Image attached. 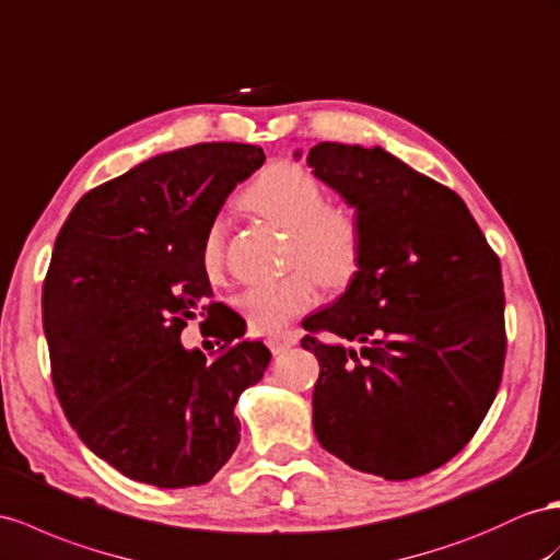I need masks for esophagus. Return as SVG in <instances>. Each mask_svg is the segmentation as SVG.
I'll list each match as a JSON object with an SVG mask.
<instances>
[{
  "instance_id": "34e87169",
  "label": "esophagus",
  "mask_w": 560,
  "mask_h": 560,
  "mask_svg": "<svg viewBox=\"0 0 560 560\" xmlns=\"http://www.w3.org/2000/svg\"><path fill=\"white\" fill-rule=\"evenodd\" d=\"M295 342H298V336L293 331H277V334H269L267 336V346H269V350L275 352V354H281V352H285L289 348H293Z\"/></svg>"
}]
</instances>
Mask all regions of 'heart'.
I'll return each instance as SVG.
<instances>
[{
  "instance_id": "heart-1",
  "label": "heart",
  "mask_w": 560,
  "mask_h": 560,
  "mask_svg": "<svg viewBox=\"0 0 560 560\" xmlns=\"http://www.w3.org/2000/svg\"><path fill=\"white\" fill-rule=\"evenodd\" d=\"M322 198V184L293 161L269 163L243 194V203L253 212L289 229L285 262L300 265L281 279L250 285L236 298V307L255 331H281L319 303V279L340 289L360 269V220L348 206ZM200 265L208 279L224 277L226 224L222 218L208 226Z\"/></svg>"
}]
</instances>
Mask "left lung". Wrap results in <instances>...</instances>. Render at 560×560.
I'll use <instances>...</instances> for the list:
<instances>
[{
  "label": "left lung",
  "mask_w": 560,
  "mask_h": 560,
  "mask_svg": "<svg viewBox=\"0 0 560 560\" xmlns=\"http://www.w3.org/2000/svg\"><path fill=\"white\" fill-rule=\"evenodd\" d=\"M307 165L362 226L348 291L303 322L300 346L322 366L314 433L362 472L425 476L466 447L497 397L506 357L499 257L462 198L381 147L324 141Z\"/></svg>",
  "instance_id": "1"
}]
</instances>
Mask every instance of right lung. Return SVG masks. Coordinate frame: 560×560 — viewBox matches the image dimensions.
Here are the masks:
<instances>
[{"mask_svg": "<svg viewBox=\"0 0 560 560\" xmlns=\"http://www.w3.org/2000/svg\"><path fill=\"white\" fill-rule=\"evenodd\" d=\"M265 163L253 143H196L84 194L54 243L42 289L51 381L80 440L161 490L212 480L241 440L234 407L271 352L212 303L200 246L226 196ZM213 322L221 352L178 342Z\"/></svg>", "mask_w": 560, "mask_h": 560, "instance_id": "right-lung-1", "label": "right lung"}]
</instances>
